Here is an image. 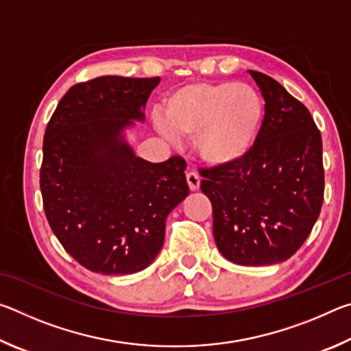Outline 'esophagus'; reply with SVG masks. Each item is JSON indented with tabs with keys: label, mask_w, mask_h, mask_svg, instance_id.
Wrapping results in <instances>:
<instances>
[{
	"label": "esophagus",
	"mask_w": 351,
	"mask_h": 351,
	"mask_svg": "<svg viewBox=\"0 0 351 351\" xmlns=\"http://www.w3.org/2000/svg\"><path fill=\"white\" fill-rule=\"evenodd\" d=\"M186 178H187V184H189V189L192 190V192H195V190L199 189V182H201V178L198 176L197 171L190 170L186 173Z\"/></svg>",
	"instance_id": "1"
}]
</instances>
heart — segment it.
<instances>
[{"label":"heart","mask_w":351,"mask_h":351,"mask_svg":"<svg viewBox=\"0 0 351 351\" xmlns=\"http://www.w3.org/2000/svg\"><path fill=\"white\" fill-rule=\"evenodd\" d=\"M164 134L195 138L197 152L210 165H229L252 150L265 122V102L255 88L237 82H197L165 99Z\"/></svg>","instance_id":"obj_1"}]
</instances>
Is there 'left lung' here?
<instances>
[{
  "instance_id": "1",
  "label": "left lung",
  "mask_w": 351,
  "mask_h": 351,
  "mask_svg": "<svg viewBox=\"0 0 351 351\" xmlns=\"http://www.w3.org/2000/svg\"><path fill=\"white\" fill-rule=\"evenodd\" d=\"M265 99V122L245 158L201 169L213 237L229 261L274 265L299 251L324 203L322 136L306 106L272 77L249 71Z\"/></svg>"
}]
</instances>
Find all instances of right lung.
<instances>
[{
	"instance_id": "obj_1",
	"label": "right lung",
	"mask_w": 351,
	"mask_h": 351,
	"mask_svg": "<svg viewBox=\"0 0 351 351\" xmlns=\"http://www.w3.org/2000/svg\"><path fill=\"white\" fill-rule=\"evenodd\" d=\"M158 83L121 75L75 83L47 122L40 169L47 223L93 272L145 269L164 245L165 218L189 195L184 158L148 162L121 138L144 119Z\"/></svg>"
}]
</instances>
